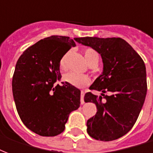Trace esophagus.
<instances>
[{"label":"esophagus","mask_w":153,"mask_h":153,"mask_svg":"<svg viewBox=\"0 0 153 153\" xmlns=\"http://www.w3.org/2000/svg\"><path fill=\"white\" fill-rule=\"evenodd\" d=\"M83 97H84V92L82 91V92H81V95H80V102H81V104H83V103H84V99H83Z\"/></svg>","instance_id":"obj_1"}]
</instances>
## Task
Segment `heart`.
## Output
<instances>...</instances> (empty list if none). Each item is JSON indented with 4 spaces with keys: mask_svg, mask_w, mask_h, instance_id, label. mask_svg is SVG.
Wrapping results in <instances>:
<instances>
[{
    "mask_svg": "<svg viewBox=\"0 0 153 153\" xmlns=\"http://www.w3.org/2000/svg\"><path fill=\"white\" fill-rule=\"evenodd\" d=\"M65 59H66V55L64 56L60 61V68L63 70H65ZM84 59L86 60L87 64L89 66H92L98 64L99 55L93 48H87L84 51ZM63 79L65 82L70 83V85L79 88L86 87L90 81L89 78L85 74H78L73 72L65 74L63 76Z\"/></svg>",
    "mask_w": 153,
    "mask_h": 153,
    "instance_id": "heart-1",
    "label": "heart"
}]
</instances>
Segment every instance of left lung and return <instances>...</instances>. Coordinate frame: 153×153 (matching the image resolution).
Masks as SVG:
<instances>
[{
  "label": "left lung",
  "instance_id": "1",
  "mask_svg": "<svg viewBox=\"0 0 153 153\" xmlns=\"http://www.w3.org/2000/svg\"><path fill=\"white\" fill-rule=\"evenodd\" d=\"M74 40L97 51L103 62L102 73L90 87L102 92L101 96L90 92L84 96V102L95 103L97 109L95 116L87 121L88 134L100 141L117 139L131 129L143 106L148 89L144 62L120 38Z\"/></svg>",
  "mask_w": 153,
  "mask_h": 153
}]
</instances>
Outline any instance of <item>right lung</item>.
Listing matches in <instances>:
<instances>
[{
  "label": "right lung",
  "mask_w": 153,
  "mask_h": 153,
  "mask_svg": "<svg viewBox=\"0 0 153 153\" xmlns=\"http://www.w3.org/2000/svg\"><path fill=\"white\" fill-rule=\"evenodd\" d=\"M73 39L51 36L38 41L23 52L15 65L12 91L23 123L41 136L61 134L71 111L80 106V90L60 80V61Z\"/></svg>",
  "instance_id": "right-lung-1"
}]
</instances>
